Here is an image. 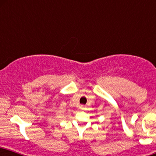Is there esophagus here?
I'll use <instances>...</instances> for the list:
<instances>
[{"label": "esophagus", "instance_id": "34e87169", "mask_svg": "<svg viewBox=\"0 0 156 156\" xmlns=\"http://www.w3.org/2000/svg\"><path fill=\"white\" fill-rule=\"evenodd\" d=\"M80 109H81V110H84V105H81V106H80Z\"/></svg>", "mask_w": 156, "mask_h": 156}]
</instances>
